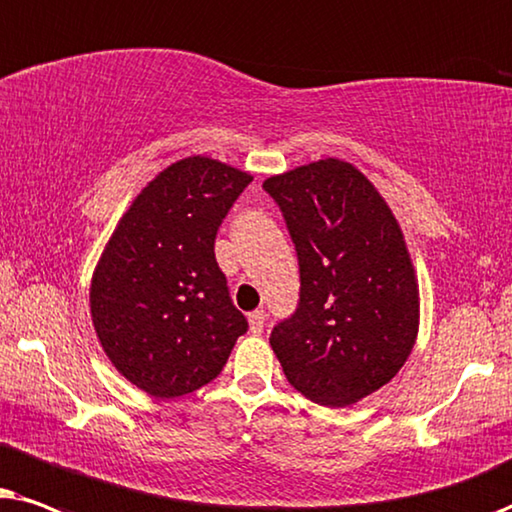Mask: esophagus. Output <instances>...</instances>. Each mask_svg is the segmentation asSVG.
I'll list each match as a JSON object with an SVG mask.
<instances>
[{
	"instance_id": "1",
	"label": "esophagus",
	"mask_w": 512,
	"mask_h": 512,
	"mask_svg": "<svg viewBox=\"0 0 512 512\" xmlns=\"http://www.w3.org/2000/svg\"><path fill=\"white\" fill-rule=\"evenodd\" d=\"M264 320H267V313H264L262 309L248 313V323H250L252 335H260V332L264 330Z\"/></svg>"
}]
</instances>
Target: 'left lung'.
I'll list each match as a JSON object with an SVG mask.
<instances>
[{"mask_svg": "<svg viewBox=\"0 0 512 512\" xmlns=\"http://www.w3.org/2000/svg\"><path fill=\"white\" fill-rule=\"evenodd\" d=\"M299 260V304L271 330L304 398L344 407L405 365L419 332V285L384 196L351 163L320 159L264 180Z\"/></svg>", "mask_w": 512, "mask_h": 512, "instance_id": "obj_1", "label": "left lung"}]
</instances>
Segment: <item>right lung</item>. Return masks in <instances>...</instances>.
Returning <instances> with one entry per match:
<instances>
[{
    "label": "right lung",
    "mask_w": 512,
    "mask_h": 512,
    "mask_svg": "<svg viewBox=\"0 0 512 512\" xmlns=\"http://www.w3.org/2000/svg\"><path fill=\"white\" fill-rule=\"evenodd\" d=\"M252 175L208 156L161 170L121 217L91 281V318L112 365L154 398L222 372L248 320L229 297L215 236Z\"/></svg>",
    "instance_id": "right-lung-1"
}]
</instances>
